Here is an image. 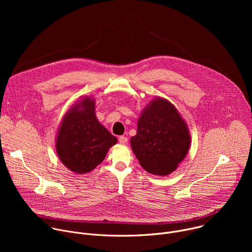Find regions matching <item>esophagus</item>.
I'll use <instances>...</instances> for the list:
<instances>
[{
  "instance_id": "obj_1",
  "label": "esophagus",
  "mask_w": 252,
  "mask_h": 252,
  "mask_svg": "<svg viewBox=\"0 0 252 252\" xmlns=\"http://www.w3.org/2000/svg\"><path fill=\"white\" fill-rule=\"evenodd\" d=\"M119 141H120V143H122V145H126V143H127V137L122 135L119 137Z\"/></svg>"
}]
</instances>
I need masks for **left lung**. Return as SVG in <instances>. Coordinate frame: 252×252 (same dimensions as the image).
<instances>
[{
    "instance_id": "left-lung-1",
    "label": "left lung",
    "mask_w": 252,
    "mask_h": 252,
    "mask_svg": "<svg viewBox=\"0 0 252 252\" xmlns=\"http://www.w3.org/2000/svg\"><path fill=\"white\" fill-rule=\"evenodd\" d=\"M130 145L140 165L147 171L167 175L187 156L190 136L175 107L158 97L139 118L137 132L130 138Z\"/></svg>"
}]
</instances>
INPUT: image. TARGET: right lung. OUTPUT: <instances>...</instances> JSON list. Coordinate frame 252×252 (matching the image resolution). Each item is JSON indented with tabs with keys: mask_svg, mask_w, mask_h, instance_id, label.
<instances>
[{
	"mask_svg": "<svg viewBox=\"0 0 252 252\" xmlns=\"http://www.w3.org/2000/svg\"><path fill=\"white\" fill-rule=\"evenodd\" d=\"M118 141L94 115V100L84 98L63 120L57 137V153L71 171L87 173L97 166Z\"/></svg>",
	"mask_w": 252,
	"mask_h": 252,
	"instance_id": "obj_1",
	"label": "right lung"
}]
</instances>
